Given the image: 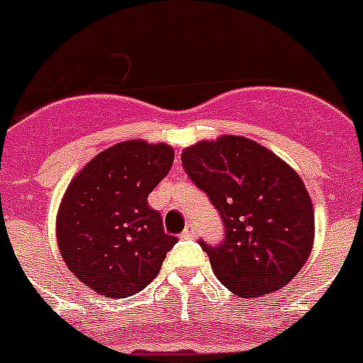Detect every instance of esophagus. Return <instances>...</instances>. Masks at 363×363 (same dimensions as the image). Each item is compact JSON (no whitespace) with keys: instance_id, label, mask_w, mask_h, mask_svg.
Returning a JSON list of instances; mask_svg holds the SVG:
<instances>
[{"instance_id":"esophagus-1","label":"esophagus","mask_w":363,"mask_h":363,"mask_svg":"<svg viewBox=\"0 0 363 363\" xmlns=\"http://www.w3.org/2000/svg\"><path fill=\"white\" fill-rule=\"evenodd\" d=\"M196 236V227H194V223H189L187 227H185V230L182 233V238H194Z\"/></svg>"}]
</instances>
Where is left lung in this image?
I'll return each mask as SVG.
<instances>
[{
  "instance_id": "8db88e82",
  "label": "left lung",
  "mask_w": 363,
  "mask_h": 363,
  "mask_svg": "<svg viewBox=\"0 0 363 363\" xmlns=\"http://www.w3.org/2000/svg\"><path fill=\"white\" fill-rule=\"evenodd\" d=\"M182 165L225 227L218 245L200 240L218 280L242 298L289 284L314 242L313 201L298 172L243 136L187 147Z\"/></svg>"
}]
</instances>
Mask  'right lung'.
<instances>
[{
	"instance_id": "1",
	"label": "right lung",
	"mask_w": 363,
	"mask_h": 363,
	"mask_svg": "<svg viewBox=\"0 0 363 363\" xmlns=\"http://www.w3.org/2000/svg\"><path fill=\"white\" fill-rule=\"evenodd\" d=\"M165 143L129 140L91 160L67 187L56 218L63 262L83 285L116 300L156 278L176 238L149 207L152 189L171 171Z\"/></svg>"
}]
</instances>
